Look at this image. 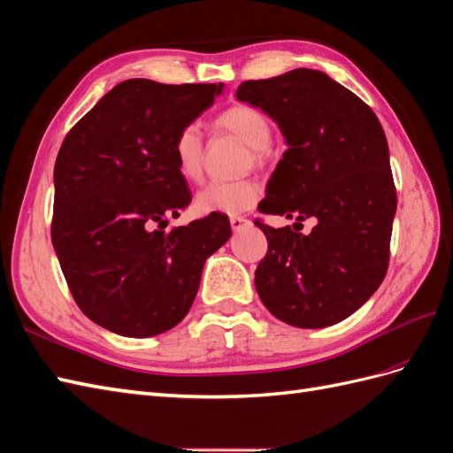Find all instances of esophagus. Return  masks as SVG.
Masks as SVG:
<instances>
[{
	"label": "esophagus",
	"instance_id": "obj_1",
	"mask_svg": "<svg viewBox=\"0 0 453 453\" xmlns=\"http://www.w3.org/2000/svg\"><path fill=\"white\" fill-rule=\"evenodd\" d=\"M248 225H250V220L246 217H240V215L230 217V226H233V230H242Z\"/></svg>",
	"mask_w": 453,
	"mask_h": 453
}]
</instances>
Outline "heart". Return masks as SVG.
<instances>
[{"instance_id": "1", "label": "heart", "mask_w": 453, "mask_h": 453, "mask_svg": "<svg viewBox=\"0 0 453 453\" xmlns=\"http://www.w3.org/2000/svg\"><path fill=\"white\" fill-rule=\"evenodd\" d=\"M215 127L219 130L230 132L250 146V157L253 163H263L267 159L269 142L273 136V127L269 117L261 109L236 104L225 109L215 117ZM173 157L176 171L184 180L197 182L203 174V138L196 125H186L176 132L173 142ZM263 196V186L257 179H238V180H213L207 182L196 194L194 205L200 213L209 215H240L256 205Z\"/></svg>"}]
</instances>
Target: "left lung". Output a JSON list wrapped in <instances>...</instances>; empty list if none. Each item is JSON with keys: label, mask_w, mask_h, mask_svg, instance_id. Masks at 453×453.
<instances>
[{"label": "left lung", "mask_w": 453, "mask_h": 453, "mask_svg": "<svg viewBox=\"0 0 453 453\" xmlns=\"http://www.w3.org/2000/svg\"><path fill=\"white\" fill-rule=\"evenodd\" d=\"M236 97L277 120L288 143L259 213L318 219L310 235L256 219L269 242L256 271L261 302L292 326L344 321L379 288L390 261L398 197L379 119L313 69L246 81Z\"/></svg>", "instance_id": "obj_1"}]
</instances>
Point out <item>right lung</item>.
Returning a JSON list of instances; mask_svg holds the SVG:
<instances>
[{
	"mask_svg": "<svg viewBox=\"0 0 453 453\" xmlns=\"http://www.w3.org/2000/svg\"><path fill=\"white\" fill-rule=\"evenodd\" d=\"M223 84H117L65 136L55 159L51 242L81 311L120 336L179 325L205 259L233 234L209 213L165 230L192 196L173 142Z\"/></svg>",
	"mask_w": 453,
	"mask_h": 453,
	"instance_id": "right-lung-1",
	"label": "right lung"
}]
</instances>
